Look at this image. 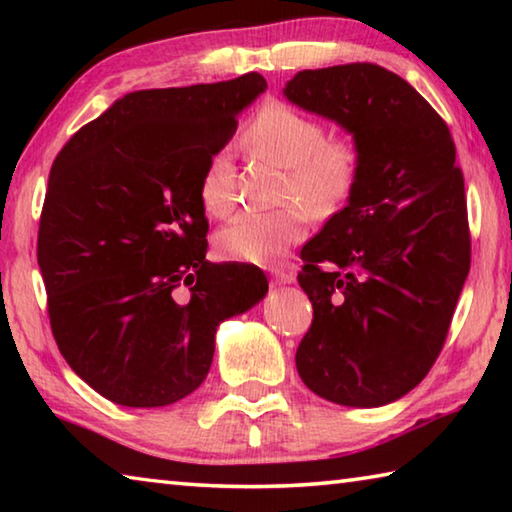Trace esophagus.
I'll return each instance as SVG.
<instances>
[{"mask_svg":"<svg viewBox=\"0 0 512 512\" xmlns=\"http://www.w3.org/2000/svg\"><path fill=\"white\" fill-rule=\"evenodd\" d=\"M273 280L280 282V284H291L293 280H296V273H293V271H275Z\"/></svg>","mask_w":512,"mask_h":512,"instance_id":"1","label":"esophagus"}]
</instances>
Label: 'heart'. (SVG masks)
Masks as SVG:
<instances>
[{
	"instance_id": "b5f03b06",
	"label": "heart",
	"mask_w": 512,
	"mask_h": 512,
	"mask_svg": "<svg viewBox=\"0 0 512 512\" xmlns=\"http://www.w3.org/2000/svg\"><path fill=\"white\" fill-rule=\"evenodd\" d=\"M244 140L255 153L287 167L280 192L287 205L275 212H239L216 235V246L235 262L273 264L305 239L307 214L332 219L348 205L363 173V151L354 137L327 135L323 121L280 99L255 110ZM198 198L212 216H225L235 205V164L225 149L207 158Z\"/></svg>"
}]
</instances>
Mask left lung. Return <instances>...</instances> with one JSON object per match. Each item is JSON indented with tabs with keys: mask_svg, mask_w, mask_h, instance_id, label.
I'll return each mask as SVG.
<instances>
[{
	"mask_svg": "<svg viewBox=\"0 0 512 512\" xmlns=\"http://www.w3.org/2000/svg\"><path fill=\"white\" fill-rule=\"evenodd\" d=\"M284 94L339 121L363 151L357 192L300 250L298 282L314 320L298 372L329 402H395L436 363L470 273L452 133L422 94L379 65L302 69Z\"/></svg>",
	"mask_w": 512,
	"mask_h": 512,
	"instance_id": "obj_1",
	"label": "left lung"
}]
</instances>
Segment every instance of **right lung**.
I'll use <instances>...</instances> for the list:
<instances>
[{"label": "right lung", "instance_id": "obj_1", "mask_svg": "<svg viewBox=\"0 0 512 512\" xmlns=\"http://www.w3.org/2000/svg\"><path fill=\"white\" fill-rule=\"evenodd\" d=\"M266 90L262 74L137 90L56 155L38 264L56 345L121 406H167L203 384L221 320L262 300L253 264H212L198 180Z\"/></svg>", "mask_w": 512, "mask_h": 512}]
</instances>
